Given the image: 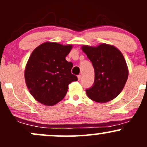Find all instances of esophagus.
Returning <instances> with one entry per match:
<instances>
[{"instance_id":"esophagus-1","label":"esophagus","mask_w":147,"mask_h":147,"mask_svg":"<svg viewBox=\"0 0 147 147\" xmlns=\"http://www.w3.org/2000/svg\"><path fill=\"white\" fill-rule=\"evenodd\" d=\"M82 78V75H79L78 76V80H81Z\"/></svg>"}]
</instances>
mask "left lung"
Returning a JSON list of instances; mask_svg holds the SVG:
<instances>
[{
	"label": "left lung",
	"mask_w": 147,
	"mask_h": 147,
	"mask_svg": "<svg viewBox=\"0 0 147 147\" xmlns=\"http://www.w3.org/2000/svg\"><path fill=\"white\" fill-rule=\"evenodd\" d=\"M94 68L93 86L86 95L98 103L114 99L123 91L128 78V67L123 53L115 46L101 44L96 46H82Z\"/></svg>",
	"instance_id": "8db88e82"
}]
</instances>
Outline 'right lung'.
<instances>
[{"label": "right lung", "mask_w": 147, "mask_h": 147, "mask_svg": "<svg viewBox=\"0 0 147 147\" xmlns=\"http://www.w3.org/2000/svg\"><path fill=\"white\" fill-rule=\"evenodd\" d=\"M72 46L47 41L37 46L29 56L24 70L26 85L43 105L57 104L66 95L69 84L78 80L71 73L73 64L65 59Z\"/></svg>", "instance_id": "1"}]
</instances>
